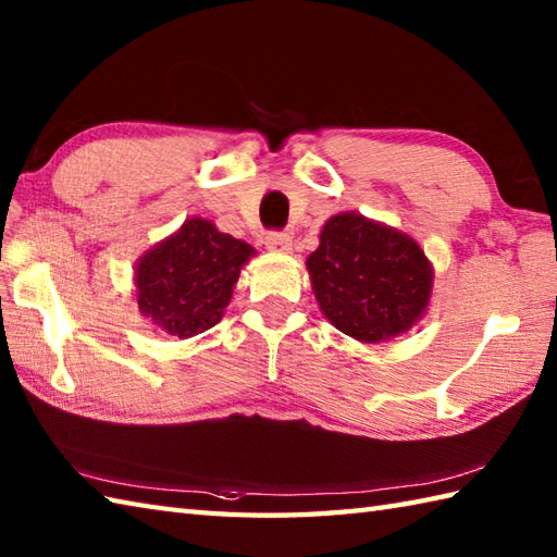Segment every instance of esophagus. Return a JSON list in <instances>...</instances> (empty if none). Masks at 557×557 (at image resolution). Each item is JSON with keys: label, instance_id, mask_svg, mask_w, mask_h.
Instances as JSON below:
<instances>
[{"label": "esophagus", "instance_id": "obj_1", "mask_svg": "<svg viewBox=\"0 0 557 557\" xmlns=\"http://www.w3.org/2000/svg\"><path fill=\"white\" fill-rule=\"evenodd\" d=\"M265 248L275 253H287V251H292V236L287 232H268Z\"/></svg>", "mask_w": 557, "mask_h": 557}]
</instances>
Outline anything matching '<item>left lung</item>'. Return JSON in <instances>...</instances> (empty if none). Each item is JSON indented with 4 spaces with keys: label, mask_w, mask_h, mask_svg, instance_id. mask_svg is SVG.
<instances>
[{
    "label": "left lung",
    "mask_w": 557,
    "mask_h": 557,
    "mask_svg": "<svg viewBox=\"0 0 557 557\" xmlns=\"http://www.w3.org/2000/svg\"><path fill=\"white\" fill-rule=\"evenodd\" d=\"M306 265L321 311L354 339L405 333L429 306L433 270L419 244L357 212L325 222Z\"/></svg>",
    "instance_id": "left-lung-1"
}]
</instances>
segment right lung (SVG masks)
I'll return each instance as SVG.
<instances>
[{"mask_svg": "<svg viewBox=\"0 0 557 557\" xmlns=\"http://www.w3.org/2000/svg\"><path fill=\"white\" fill-rule=\"evenodd\" d=\"M256 251L248 244L191 218L136 265L138 309L174 337H194L218 325L239 270Z\"/></svg>", "mask_w": 557, "mask_h": 557, "instance_id": "right-lung-1", "label": "right lung"}]
</instances>
